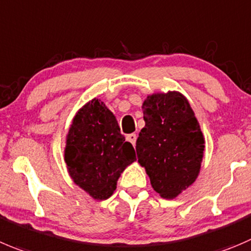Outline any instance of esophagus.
I'll return each instance as SVG.
<instances>
[{"label": "esophagus", "instance_id": "1", "mask_svg": "<svg viewBox=\"0 0 251 251\" xmlns=\"http://www.w3.org/2000/svg\"><path fill=\"white\" fill-rule=\"evenodd\" d=\"M127 139H128V142H130L133 145H135V143H137V134H134V133H132V134H128Z\"/></svg>", "mask_w": 251, "mask_h": 251}]
</instances>
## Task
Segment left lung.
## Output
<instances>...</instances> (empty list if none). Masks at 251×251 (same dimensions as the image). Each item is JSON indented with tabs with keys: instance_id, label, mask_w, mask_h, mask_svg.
I'll use <instances>...</instances> for the list:
<instances>
[{
	"instance_id": "1",
	"label": "left lung",
	"mask_w": 251,
	"mask_h": 251,
	"mask_svg": "<svg viewBox=\"0 0 251 251\" xmlns=\"http://www.w3.org/2000/svg\"><path fill=\"white\" fill-rule=\"evenodd\" d=\"M142 108L145 127L137 139L138 163L163 199H175L200 174L204 150L200 123L177 91L150 95Z\"/></svg>"
}]
</instances>
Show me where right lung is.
<instances>
[{
    "label": "right lung",
    "mask_w": 251,
    "mask_h": 251,
    "mask_svg": "<svg viewBox=\"0 0 251 251\" xmlns=\"http://www.w3.org/2000/svg\"><path fill=\"white\" fill-rule=\"evenodd\" d=\"M64 157L74 182L102 201L113 195L121 174L135 160V151L121 134L114 114L94 99L74 117Z\"/></svg>",
    "instance_id": "obj_1"
}]
</instances>
